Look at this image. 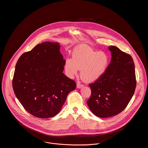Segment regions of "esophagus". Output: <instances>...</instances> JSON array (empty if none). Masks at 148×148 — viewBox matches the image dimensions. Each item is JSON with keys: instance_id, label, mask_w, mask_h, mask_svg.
<instances>
[{"instance_id": "34e87169", "label": "esophagus", "mask_w": 148, "mask_h": 148, "mask_svg": "<svg viewBox=\"0 0 148 148\" xmlns=\"http://www.w3.org/2000/svg\"><path fill=\"white\" fill-rule=\"evenodd\" d=\"M83 85L82 84H80L79 83H78L77 84V87L78 88H80L81 87H83Z\"/></svg>"}]
</instances>
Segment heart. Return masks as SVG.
Segmentation results:
<instances>
[{"instance_id":"obj_1","label":"heart","mask_w":148,"mask_h":148,"mask_svg":"<svg viewBox=\"0 0 148 148\" xmlns=\"http://www.w3.org/2000/svg\"><path fill=\"white\" fill-rule=\"evenodd\" d=\"M109 63V57L105 52L82 45L74 49L73 59L66 60L65 69L70 77L77 75L78 69L82 70V79L85 82L91 83L98 79L105 73Z\"/></svg>"}]
</instances>
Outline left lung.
I'll list each match as a JSON object with an SVG mask.
<instances>
[{
	"instance_id": "left-lung-1",
	"label": "left lung",
	"mask_w": 148,
	"mask_h": 148,
	"mask_svg": "<svg viewBox=\"0 0 148 148\" xmlns=\"http://www.w3.org/2000/svg\"><path fill=\"white\" fill-rule=\"evenodd\" d=\"M112 60L105 73L89 84L91 95L87 103L99 117H109L122 112L135 92L136 80L132 57L115 46L109 47Z\"/></svg>"
}]
</instances>
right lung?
<instances>
[{
	"instance_id": "add662e5",
	"label": "right lung",
	"mask_w": 148,
	"mask_h": 148,
	"mask_svg": "<svg viewBox=\"0 0 148 148\" xmlns=\"http://www.w3.org/2000/svg\"><path fill=\"white\" fill-rule=\"evenodd\" d=\"M58 42H44L19 57L12 79L15 95L32 115L46 119L57 115L76 83L62 73L65 60Z\"/></svg>"
}]
</instances>
